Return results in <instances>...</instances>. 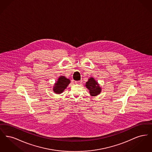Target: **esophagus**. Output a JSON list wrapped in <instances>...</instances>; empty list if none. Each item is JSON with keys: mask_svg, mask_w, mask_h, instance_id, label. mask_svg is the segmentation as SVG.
<instances>
[{"mask_svg": "<svg viewBox=\"0 0 152 152\" xmlns=\"http://www.w3.org/2000/svg\"><path fill=\"white\" fill-rule=\"evenodd\" d=\"M75 83L77 84H80L81 83V81L79 80V81H75Z\"/></svg>", "mask_w": 152, "mask_h": 152, "instance_id": "esophagus-1", "label": "esophagus"}]
</instances>
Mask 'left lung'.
<instances>
[{
  "label": "left lung",
  "mask_w": 152,
  "mask_h": 152,
  "mask_svg": "<svg viewBox=\"0 0 152 152\" xmlns=\"http://www.w3.org/2000/svg\"><path fill=\"white\" fill-rule=\"evenodd\" d=\"M86 86L89 90L90 94L92 96H96L101 92V88L93 77H91L88 80Z\"/></svg>",
  "instance_id": "1"
}]
</instances>
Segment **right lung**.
<instances>
[{
  "label": "right lung",
  "mask_w": 152,
  "mask_h": 152,
  "mask_svg": "<svg viewBox=\"0 0 152 152\" xmlns=\"http://www.w3.org/2000/svg\"><path fill=\"white\" fill-rule=\"evenodd\" d=\"M69 83L70 80L68 79H66L64 76H60L53 88L54 92L58 94L62 93Z\"/></svg>",
  "instance_id": "1"
}]
</instances>
